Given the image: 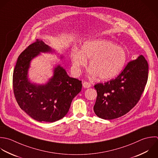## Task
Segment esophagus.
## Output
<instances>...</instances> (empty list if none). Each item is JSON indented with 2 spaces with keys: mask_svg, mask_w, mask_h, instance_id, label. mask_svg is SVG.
I'll use <instances>...</instances> for the list:
<instances>
[{
  "mask_svg": "<svg viewBox=\"0 0 158 158\" xmlns=\"http://www.w3.org/2000/svg\"><path fill=\"white\" fill-rule=\"evenodd\" d=\"M90 86H91V84H90V82H84L83 83V87H84V88H85V89H88V88L90 87Z\"/></svg>",
  "mask_w": 158,
  "mask_h": 158,
  "instance_id": "34e87169",
  "label": "esophagus"
}]
</instances>
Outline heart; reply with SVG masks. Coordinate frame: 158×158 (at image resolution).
<instances>
[{
	"label": "heart",
	"instance_id": "heart-1",
	"mask_svg": "<svg viewBox=\"0 0 158 158\" xmlns=\"http://www.w3.org/2000/svg\"><path fill=\"white\" fill-rule=\"evenodd\" d=\"M73 68L77 74L89 61L90 73L103 81L117 77L123 71L127 60L125 50L111 41L90 40L84 43L81 52L73 50L71 53Z\"/></svg>",
	"mask_w": 158,
	"mask_h": 158
}]
</instances>
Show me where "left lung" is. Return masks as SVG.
Wrapping results in <instances>:
<instances>
[{
    "label": "left lung",
    "instance_id": "1",
    "mask_svg": "<svg viewBox=\"0 0 158 158\" xmlns=\"http://www.w3.org/2000/svg\"><path fill=\"white\" fill-rule=\"evenodd\" d=\"M148 64L143 55L130 61L114 79L94 87L97 97L95 114L103 119L119 118L132 110L144 91L148 76Z\"/></svg>",
    "mask_w": 158,
    "mask_h": 158
}]
</instances>
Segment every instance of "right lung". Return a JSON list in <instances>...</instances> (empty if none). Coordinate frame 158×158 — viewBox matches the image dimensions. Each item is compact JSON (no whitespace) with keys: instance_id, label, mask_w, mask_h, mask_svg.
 <instances>
[{"instance_id":"obj_1","label":"right lung","mask_w":158,"mask_h":158,"mask_svg":"<svg viewBox=\"0 0 158 158\" xmlns=\"http://www.w3.org/2000/svg\"><path fill=\"white\" fill-rule=\"evenodd\" d=\"M41 53H55L60 60L64 58L43 41L37 40L18 58L13 74V92L19 107L31 118L39 122L53 123L66 116L82 85L79 80L69 77L58 63L46 83L31 82L28 74L31 61Z\"/></svg>"}]
</instances>
